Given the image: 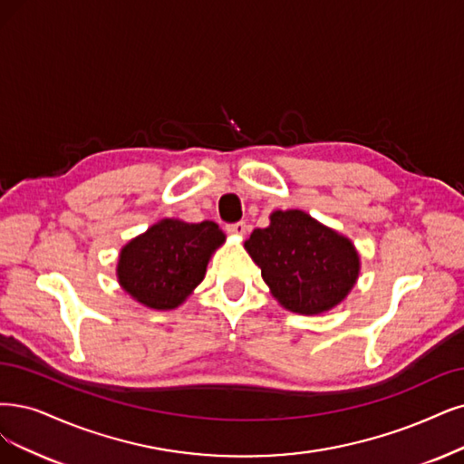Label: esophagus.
<instances>
[{"instance_id": "esophagus-1", "label": "esophagus", "mask_w": 464, "mask_h": 464, "mask_svg": "<svg viewBox=\"0 0 464 464\" xmlns=\"http://www.w3.org/2000/svg\"><path fill=\"white\" fill-rule=\"evenodd\" d=\"M227 233H233V235H245L246 233V223L245 221H237V223H227L226 226Z\"/></svg>"}]
</instances>
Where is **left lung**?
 Returning a JSON list of instances; mask_svg holds the SVG:
<instances>
[{"label":"left lung","mask_w":464,"mask_h":464,"mask_svg":"<svg viewBox=\"0 0 464 464\" xmlns=\"http://www.w3.org/2000/svg\"><path fill=\"white\" fill-rule=\"evenodd\" d=\"M262 277L286 310L314 315L350 293L359 258L348 238L300 210L273 212L245 243Z\"/></svg>","instance_id":"left-lung-1"}]
</instances>
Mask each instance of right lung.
I'll use <instances>...</instances> for the list:
<instances>
[{
    "label": "right lung",
    "instance_id": "add662e5",
    "mask_svg": "<svg viewBox=\"0 0 464 464\" xmlns=\"http://www.w3.org/2000/svg\"><path fill=\"white\" fill-rule=\"evenodd\" d=\"M223 241L214 221L164 219L122 248L120 285L152 310H171L202 281L210 254Z\"/></svg>",
    "mask_w": 464,
    "mask_h": 464
}]
</instances>
